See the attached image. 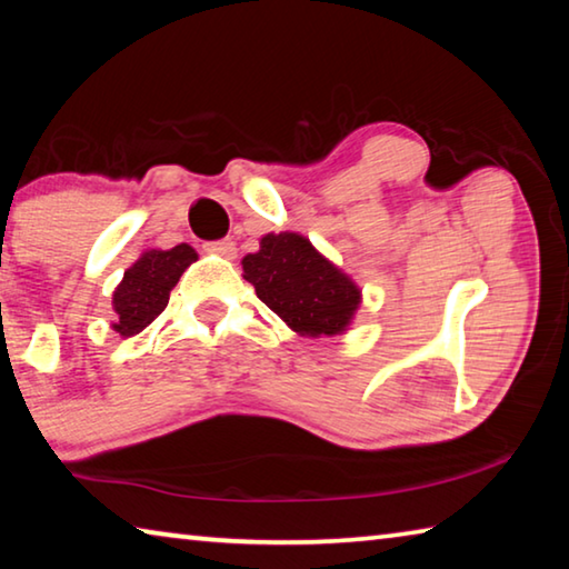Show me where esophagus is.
<instances>
[{"label":"esophagus","mask_w":569,"mask_h":569,"mask_svg":"<svg viewBox=\"0 0 569 569\" xmlns=\"http://www.w3.org/2000/svg\"><path fill=\"white\" fill-rule=\"evenodd\" d=\"M206 250L208 253H213V256H220V258H236V243L230 238H226V240H216V243H206Z\"/></svg>","instance_id":"esophagus-1"}]
</instances>
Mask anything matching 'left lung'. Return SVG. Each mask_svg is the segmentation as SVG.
I'll return each instance as SVG.
<instances>
[{
    "instance_id": "8db88e82",
    "label": "left lung",
    "mask_w": 569,
    "mask_h": 569,
    "mask_svg": "<svg viewBox=\"0 0 569 569\" xmlns=\"http://www.w3.org/2000/svg\"><path fill=\"white\" fill-rule=\"evenodd\" d=\"M243 278L288 329L308 339L351 329L361 306V288L301 233H266L248 253Z\"/></svg>"
}]
</instances>
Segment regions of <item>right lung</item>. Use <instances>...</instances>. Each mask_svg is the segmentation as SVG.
I'll return each mask as SVG.
<instances>
[{
  "label": "right lung",
  "instance_id": "1",
  "mask_svg": "<svg viewBox=\"0 0 569 569\" xmlns=\"http://www.w3.org/2000/svg\"><path fill=\"white\" fill-rule=\"evenodd\" d=\"M198 261L196 248L180 243L176 248L142 250L138 261L124 271L112 291L114 321L110 323L122 339L140 333L166 311L172 286L180 281L190 263Z\"/></svg>",
  "mask_w": 569,
  "mask_h": 569
}]
</instances>
